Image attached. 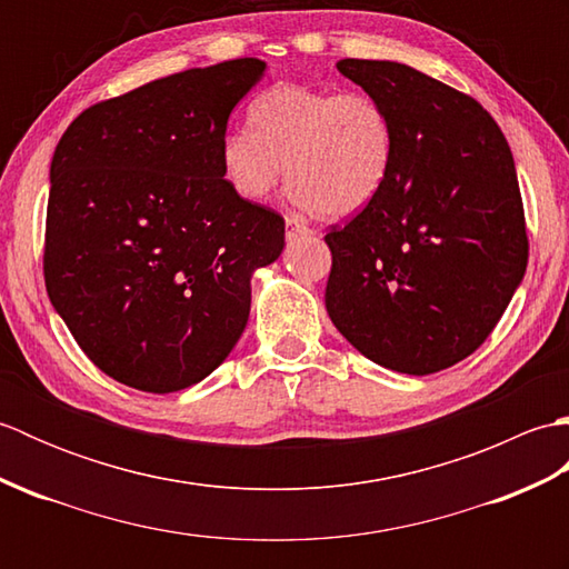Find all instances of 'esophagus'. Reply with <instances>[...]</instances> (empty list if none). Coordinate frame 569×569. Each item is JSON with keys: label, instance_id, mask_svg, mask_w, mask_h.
<instances>
[{"label": "esophagus", "instance_id": "34e87169", "mask_svg": "<svg viewBox=\"0 0 569 569\" xmlns=\"http://www.w3.org/2000/svg\"><path fill=\"white\" fill-rule=\"evenodd\" d=\"M308 234H312V229H310L306 222H300L298 217H293V214L286 217V237H288V239L308 237Z\"/></svg>", "mask_w": 569, "mask_h": 569}]
</instances>
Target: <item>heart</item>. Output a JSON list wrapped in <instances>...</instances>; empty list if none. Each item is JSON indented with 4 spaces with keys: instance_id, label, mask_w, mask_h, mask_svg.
I'll return each mask as SVG.
<instances>
[{
    "instance_id": "obj_1",
    "label": "heart",
    "mask_w": 569,
    "mask_h": 569,
    "mask_svg": "<svg viewBox=\"0 0 569 569\" xmlns=\"http://www.w3.org/2000/svg\"><path fill=\"white\" fill-rule=\"evenodd\" d=\"M249 129L220 139V171L241 200L263 202L278 180L308 214L349 217L377 200L396 161L393 117L361 90L278 82L249 104Z\"/></svg>"
}]
</instances>
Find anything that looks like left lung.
Segmentation results:
<instances>
[{"label":"left lung","mask_w":569,"mask_h":569,"mask_svg":"<svg viewBox=\"0 0 569 569\" xmlns=\"http://www.w3.org/2000/svg\"><path fill=\"white\" fill-rule=\"evenodd\" d=\"M337 70L389 107L396 161L381 196L325 237V308L373 365L426 377L475 352L523 281L513 156L485 107L426 72L359 58Z\"/></svg>","instance_id":"left-lung-1"}]
</instances>
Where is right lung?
I'll return each instance as SVG.
<instances>
[{
    "instance_id": "obj_1",
    "label": "right lung",
    "mask_w": 569,
    "mask_h": 569,
    "mask_svg": "<svg viewBox=\"0 0 569 569\" xmlns=\"http://www.w3.org/2000/svg\"><path fill=\"white\" fill-rule=\"evenodd\" d=\"M257 58L192 68L84 110L51 161L43 273L56 312L107 377L173 393L247 328L251 276L283 251V217L241 200L220 139Z\"/></svg>"
}]
</instances>
